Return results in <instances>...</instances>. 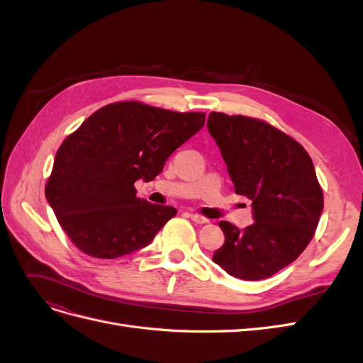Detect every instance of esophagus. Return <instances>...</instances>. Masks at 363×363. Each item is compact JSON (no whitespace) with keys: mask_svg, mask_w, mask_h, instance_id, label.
Instances as JSON below:
<instances>
[{"mask_svg":"<svg viewBox=\"0 0 363 363\" xmlns=\"http://www.w3.org/2000/svg\"><path fill=\"white\" fill-rule=\"evenodd\" d=\"M189 218L192 219V221H194L195 224H207V223H208L207 218L200 216V215H196V213H189Z\"/></svg>","mask_w":363,"mask_h":363,"instance_id":"obj_1","label":"esophagus"}]
</instances>
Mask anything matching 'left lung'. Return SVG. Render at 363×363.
<instances>
[{"label":"left lung","instance_id":"obj_1","mask_svg":"<svg viewBox=\"0 0 363 363\" xmlns=\"http://www.w3.org/2000/svg\"><path fill=\"white\" fill-rule=\"evenodd\" d=\"M207 128L255 218L244 230L219 223L225 240L213 262L236 279H268L301 255L320 221L324 196L313 162L298 142L260 119L212 112Z\"/></svg>","mask_w":363,"mask_h":363}]
</instances>
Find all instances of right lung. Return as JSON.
Here are the masks:
<instances>
[{
    "label": "right lung",
    "mask_w": 363,
    "mask_h": 363,
    "mask_svg": "<svg viewBox=\"0 0 363 363\" xmlns=\"http://www.w3.org/2000/svg\"><path fill=\"white\" fill-rule=\"evenodd\" d=\"M204 113H179L138 101L107 104L56 152L45 196L74 245L98 259L147 247L177 211L138 199L172 152L203 128Z\"/></svg>",
    "instance_id": "right-lung-1"
}]
</instances>
